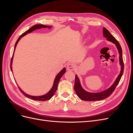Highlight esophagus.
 Returning a JSON list of instances; mask_svg holds the SVG:
<instances>
[{
  "mask_svg": "<svg viewBox=\"0 0 133 133\" xmlns=\"http://www.w3.org/2000/svg\"><path fill=\"white\" fill-rule=\"evenodd\" d=\"M75 68V65H74V64L70 62L67 64L66 65V69L68 71H73L74 70V69Z\"/></svg>",
  "mask_w": 133,
  "mask_h": 133,
  "instance_id": "1",
  "label": "esophagus"
}]
</instances>
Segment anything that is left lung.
Segmentation results:
<instances>
[{
    "mask_svg": "<svg viewBox=\"0 0 133 133\" xmlns=\"http://www.w3.org/2000/svg\"><path fill=\"white\" fill-rule=\"evenodd\" d=\"M103 37L106 38L108 41H109L112 43L114 44L116 48H117L119 54V64L120 66H121L120 67V71L114 82L112 83V85L109 88H108L106 90L98 92H92L86 91L83 88L79 77L76 74L74 84V90L78 97L81 100H85V101H98V100H102L109 97L112 93V92L114 91L116 87L118 85L123 74L124 63L123 60L122 49L121 46H120V44L116 41V39L110 34V32L104 27L103 28Z\"/></svg>",
    "mask_w": 133,
    "mask_h": 133,
    "instance_id": "8db88e82",
    "label": "left lung"
}]
</instances>
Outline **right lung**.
<instances>
[{
	"label": "right lung",
	"instance_id": "right-lung-1",
	"mask_svg": "<svg viewBox=\"0 0 133 133\" xmlns=\"http://www.w3.org/2000/svg\"><path fill=\"white\" fill-rule=\"evenodd\" d=\"M52 27H53V26H52V25L49 26V25H42V24H36V25H34V26H33L32 27H31L29 29H28V30H26L23 34H22V35L20 36L19 38L18 39L17 41L16 42V43H15V46H14V52H13V57H12V58H11V62H10V69H11V71H12V73H13V69H12V64H13V60L15 50L16 46H17L18 42H19L20 40L21 39V38H22L23 37H24V36L26 35L27 34L30 33H31V32L33 31L34 30H36L37 29H42V28H48V29H50V28H51ZM65 72H66L65 68H64L61 71H60L57 75H56L55 78L54 79V80L53 85V86H52L50 90L49 91H48L47 93L45 94L44 95H43L33 96V95H30L29 94H28L26 93V92H25L24 91L21 89V88L18 86V84H17V85H18V86L19 88V89L21 90V92H22V93L24 95L26 96V97L29 98L30 99L34 100H38V101H46V100H50L52 97H53V96L55 94V91H57V90L58 85V83L59 82V80H60V78H62V76H63V75H64Z\"/></svg>",
	"mask_w": 133,
	"mask_h": 133
}]
</instances>
